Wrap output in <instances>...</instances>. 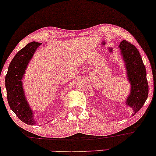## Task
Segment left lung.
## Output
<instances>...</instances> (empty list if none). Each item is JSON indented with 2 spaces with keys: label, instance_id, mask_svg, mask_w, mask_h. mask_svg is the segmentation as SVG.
<instances>
[{
  "label": "left lung",
  "instance_id": "left-lung-1",
  "mask_svg": "<svg viewBox=\"0 0 156 156\" xmlns=\"http://www.w3.org/2000/svg\"><path fill=\"white\" fill-rule=\"evenodd\" d=\"M119 48L125 61L128 78L131 86L125 104L133 109V116L144 105L148 96L149 88L146 69L140 53L133 44L123 40L119 44Z\"/></svg>",
  "mask_w": 156,
  "mask_h": 156
}]
</instances>
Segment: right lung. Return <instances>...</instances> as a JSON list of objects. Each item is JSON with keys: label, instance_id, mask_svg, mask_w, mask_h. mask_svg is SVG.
<instances>
[{"label": "right lung", "instance_id": "1", "mask_svg": "<svg viewBox=\"0 0 156 156\" xmlns=\"http://www.w3.org/2000/svg\"><path fill=\"white\" fill-rule=\"evenodd\" d=\"M41 44L37 42H30L17 52L9 66L5 79L7 100L11 109L21 121L31 125H34L36 121L25 96L22 79L29 61Z\"/></svg>", "mask_w": 156, "mask_h": 156}]
</instances>
